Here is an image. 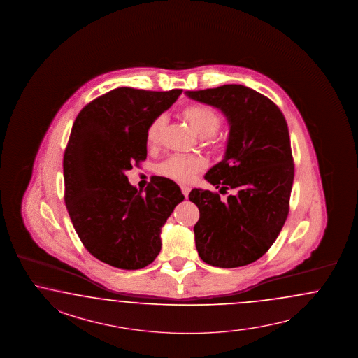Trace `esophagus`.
I'll list each match as a JSON object with an SVG mask.
<instances>
[{"label":"esophagus","mask_w":358,"mask_h":358,"mask_svg":"<svg viewBox=\"0 0 358 358\" xmlns=\"http://www.w3.org/2000/svg\"><path fill=\"white\" fill-rule=\"evenodd\" d=\"M180 189H182V192H183V195H185V197L188 196V194H189V191H191L188 185H182Z\"/></svg>","instance_id":"1"}]
</instances>
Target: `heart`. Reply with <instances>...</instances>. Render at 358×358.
<instances>
[{"label":"heart","instance_id":"b5f03b06","mask_svg":"<svg viewBox=\"0 0 358 358\" xmlns=\"http://www.w3.org/2000/svg\"><path fill=\"white\" fill-rule=\"evenodd\" d=\"M182 115L197 136L203 138L208 148H220L221 138L217 136L222 118L219 112L206 104L188 105ZM166 117H155L146 129V143L149 148H157L161 143ZM206 169V162L199 157L171 155L157 166V173L179 183H188L197 173Z\"/></svg>","mask_w":358,"mask_h":358}]
</instances>
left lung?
<instances>
[{
    "label": "left lung",
    "instance_id": "left-lung-1",
    "mask_svg": "<svg viewBox=\"0 0 358 358\" xmlns=\"http://www.w3.org/2000/svg\"><path fill=\"white\" fill-rule=\"evenodd\" d=\"M187 96L221 109L231 124L225 158L206 179L221 194L194 188L200 212L194 227L197 253L208 265H249L271 248L289 216L294 158L289 127L277 105L262 93L227 84Z\"/></svg>",
    "mask_w": 358,
    "mask_h": 358
}]
</instances>
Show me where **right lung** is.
Instances as JSON below:
<instances>
[{
  "label": "right lung",
  "instance_id": "right-lung-1",
  "mask_svg": "<svg viewBox=\"0 0 358 358\" xmlns=\"http://www.w3.org/2000/svg\"><path fill=\"white\" fill-rule=\"evenodd\" d=\"M166 92L115 88L76 117L63 158L64 201L84 248L122 270L150 265L161 228L185 196L173 180L154 176L142 194L127 171L146 159V129L176 101Z\"/></svg>",
  "mask_w": 358,
  "mask_h": 358
}]
</instances>
